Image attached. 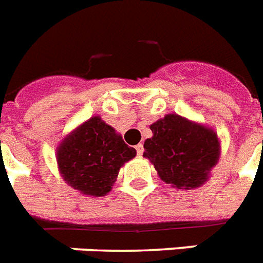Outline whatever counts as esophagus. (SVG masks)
Masks as SVG:
<instances>
[{"instance_id": "obj_1", "label": "esophagus", "mask_w": 263, "mask_h": 263, "mask_svg": "<svg viewBox=\"0 0 263 263\" xmlns=\"http://www.w3.org/2000/svg\"><path fill=\"white\" fill-rule=\"evenodd\" d=\"M136 151H137L138 156H141L142 153H144V145H142V144L136 145Z\"/></svg>"}]
</instances>
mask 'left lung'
<instances>
[{"label": "left lung", "instance_id": "8db88e82", "mask_svg": "<svg viewBox=\"0 0 263 263\" xmlns=\"http://www.w3.org/2000/svg\"><path fill=\"white\" fill-rule=\"evenodd\" d=\"M153 136L144 142V157L161 180L176 189H197L209 179L220 157L217 134L206 126L167 114L151 125Z\"/></svg>", "mask_w": 263, "mask_h": 263}]
</instances>
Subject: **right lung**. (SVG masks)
Segmentation results:
<instances>
[{
    "instance_id": "obj_1",
    "label": "right lung",
    "mask_w": 263,
    "mask_h": 263,
    "mask_svg": "<svg viewBox=\"0 0 263 263\" xmlns=\"http://www.w3.org/2000/svg\"><path fill=\"white\" fill-rule=\"evenodd\" d=\"M136 156L118 134L92 117L62 140L57 151V163L64 180L84 195L103 197L114 186L119 168Z\"/></svg>"
}]
</instances>
